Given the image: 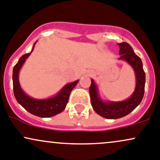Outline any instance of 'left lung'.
Instances as JSON below:
<instances>
[{
  "instance_id": "obj_1",
  "label": "left lung",
  "mask_w": 160,
  "mask_h": 160,
  "mask_svg": "<svg viewBox=\"0 0 160 160\" xmlns=\"http://www.w3.org/2000/svg\"><path fill=\"white\" fill-rule=\"evenodd\" d=\"M117 45L120 47L119 54L120 57L119 60L127 62L135 72L136 83L133 93L123 101H104L101 98L98 85L92 79H91V86L89 87L91 104L94 111L104 118L111 120L121 118L131 113L140 104L144 94L145 73L141 59L135 54L128 43L123 42L117 43Z\"/></svg>"
}]
</instances>
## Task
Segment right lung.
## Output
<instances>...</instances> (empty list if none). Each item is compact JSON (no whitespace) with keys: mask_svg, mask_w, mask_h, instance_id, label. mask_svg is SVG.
Returning a JSON list of instances; mask_svg holds the SVG:
<instances>
[{"mask_svg":"<svg viewBox=\"0 0 160 160\" xmlns=\"http://www.w3.org/2000/svg\"><path fill=\"white\" fill-rule=\"evenodd\" d=\"M38 40L34 43L32 50L30 53L23 55L19 58L17 64L14 66L12 70V84H13V92L16 101L20 105L33 115L40 117H51L58 114L65 110L68 102L70 94L74 88L78 83L79 80L76 81L65 84L56 95L47 98H34L29 96L22 89L19 83V71L25 61L31 53L33 52Z\"/></svg>","mask_w":160,"mask_h":160,"instance_id":"add662e5","label":"right lung"}]
</instances>
